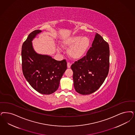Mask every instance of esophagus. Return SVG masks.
<instances>
[{"label":"esophagus","mask_w":135,"mask_h":135,"mask_svg":"<svg viewBox=\"0 0 135 135\" xmlns=\"http://www.w3.org/2000/svg\"><path fill=\"white\" fill-rule=\"evenodd\" d=\"M71 64L70 63V62H68L67 63V67H68V68H70V67H71Z\"/></svg>","instance_id":"obj_1"}]
</instances>
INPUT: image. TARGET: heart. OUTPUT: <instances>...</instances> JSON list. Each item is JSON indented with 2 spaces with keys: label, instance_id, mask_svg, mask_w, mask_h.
Masks as SVG:
<instances>
[{
  "label": "heart",
  "instance_id": "obj_1",
  "mask_svg": "<svg viewBox=\"0 0 135 135\" xmlns=\"http://www.w3.org/2000/svg\"><path fill=\"white\" fill-rule=\"evenodd\" d=\"M90 40L86 36H75L68 37L63 40L62 46L69 48L67 53L71 59L77 60L83 58L88 50Z\"/></svg>",
  "mask_w": 135,
  "mask_h": 135
}]
</instances>
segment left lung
<instances>
[{"label": "left lung", "mask_w": 135, "mask_h": 135, "mask_svg": "<svg viewBox=\"0 0 135 135\" xmlns=\"http://www.w3.org/2000/svg\"><path fill=\"white\" fill-rule=\"evenodd\" d=\"M109 44L96 33L86 55L71 65L74 86L77 92L89 95L102 85L109 70Z\"/></svg>", "instance_id": "1"}]
</instances>
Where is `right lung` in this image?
Instances as JSON below:
<instances>
[{
    "label": "right lung",
    "instance_id": "add662e5",
    "mask_svg": "<svg viewBox=\"0 0 135 135\" xmlns=\"http://www.w3.org/2000/svg\"><path fill=\"white\" fill-rule=\"evenodd\" d=\"M36 30L30 33L22 46V68L24 76L33 88L39 93L49 95L59 87L60 81L67 69L65 59L57 61L51 56L37 53L32 41L38 34Z\"/></svg>",
    "mask_w": 135,
    "mask_h": 135
}]
</instances>
